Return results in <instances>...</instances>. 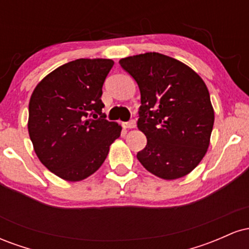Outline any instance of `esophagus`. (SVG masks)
<instances>
[{"mask_svg":"<svg viewBox=\"0 0 249 249\" xmlns=\"http://www.w3.org/2000/svg\"><path fill=\"white\" fill-rule=\"evenodd\" d=\"M123 126H124L125 128H134V127H136V122L130 121V122H126V123H123Z\"/></svg>","mask_w":249,"mask_h":249,"instance_id":"obj_1","label":"esophagus"}]
</instances>
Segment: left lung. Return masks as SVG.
<instances>
[{"instance_id": "left-lung-1", "label": "left lung", "mask_w": 249, "mask_h": 249, "mask_svg": "<svg viewBox=\"0 0 249 249\" xmlns=\"http://www.w3.org/2000/svg\"><path fill=\"white\" fill-rule=\"evenodd\" d=\"M119 64L141 91L137 125L147 144L138 160L165 180L192 172L207 152L214 124L205 82L186 64L158 53L126 57Z\"/></svg>"}]
</instances>
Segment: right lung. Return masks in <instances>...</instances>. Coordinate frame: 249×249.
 Instances as JSON below:
<instances>
[{
  "label": "right lung",
  "mask_w": 249,
  "mask_h": 249,
  "mask_svg": "<svg viewBox=\"0 0 249 249\" xmlns=\"http://www.w3.org/2000/svg\"><path fill=\"white\" fill-rule=\"evenodd\" d=\"M115 62L79 58L37 84L30 97L28 131L38 159L67 181H81L107 159L122 126L107 122L102 88Z\"/></svg>",
  "instance_id": "right-lung-1"
}]
</instances>
